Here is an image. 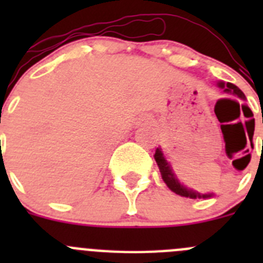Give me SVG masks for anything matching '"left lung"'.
<instances>
[{
	"label": "left lung",
	"instance_id": "8db88e82",
	"mask_svg": "<svg viewBox=\"0 0 263 263\" xmlns=\"http://www.w3.org/2000/svg\"><path fill=\"white\" fill-rule=\"evenodd\" d=\"M218 87L222 88L225 93L236 95V96L240 97L241 100H245V95H243L242 90H241L240 88H237L234 84H232V83H227V84H225V83H218ZM246 106H248V105H246ZM253 121H254V120H253ZM252 134H253V129H252ZM154 158H155V160H157L158 166H159L160 174H162V178H163L164 183L168 185V188L171 190V191H174L175 194L180 195V196L191 197V199H197V197H203V199H205V197L212 196V194L200 195L199 192H195V191H192V190H188V188H185L184 185L180 184L178 179H176V176L174 175L173 168L170 167V164L167 163V160L164 159L163 153H162V150H160V148H157ZM246 159L250 160V154H248V158H246ZM249 160L246 162L245 167L248 166Z\"/></svg>",
	"mask_w": 263,
	"mask_h": 263
}]
</instances>
